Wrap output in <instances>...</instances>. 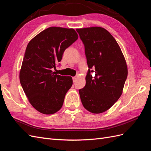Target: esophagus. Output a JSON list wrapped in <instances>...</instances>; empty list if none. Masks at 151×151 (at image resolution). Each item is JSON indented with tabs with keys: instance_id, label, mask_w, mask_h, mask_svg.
Returning a JSON list of instances; mask_svg holds the SVG:
<instances>
[{
	"instance_id": "esophagus-1",
	"label": "esophagus",
	"mask_w": 151,
	"mask_h": 151,
	"mask_svg": "<svg viewBox=\"0 0 151 151\" xmlns=\"http://www.w3.org/2000/svg\"><path fill=\"white\" fill-rule=\"evenodd\" d=\"M77 76H76V77H72V80H73V82H74V83H75L76 81V79H77Z\"/></svg>"
}]
</instances>
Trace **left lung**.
<instances>
[{
    "label": "left lung",
    "instance_id": "8db88e82",
    "mask_svg": "<svg viewBox=\"0 0 151 151\" xmlns=\"http://www.w3.org/2000/svg\"><path fill=\"white\" fill-rule=\"evenodd\" d=\"M76 31L84 45L89 68L86 86L79 89L80 98L87 110L101 113L121 96L128 75L126 60L116 41L106 29L95 26ZM93 72L94 77L91 75Z\"/></svg>",
    "mask_w": 151,
    "mask_h": 151
}]
</instances>
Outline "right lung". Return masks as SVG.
<instances>
[{"mask_svg": "<svg viewBox=\"0 0 151 151\" xmlns=\"http://www.w3.org/2000/svg\"><path fill=\"white\" fill-rule=\"evenodd\" d=\"M77 38L74 29L50 27L27 45L19 79L29 102L38 111L52 115L62 108L72 78L55 74L52 69L55 68L65 50Z\"/></svg>", "mask_w": 151, "mask_h": 151, "instance_id": "obj_1", "label": "right lung"}]
</instances>
